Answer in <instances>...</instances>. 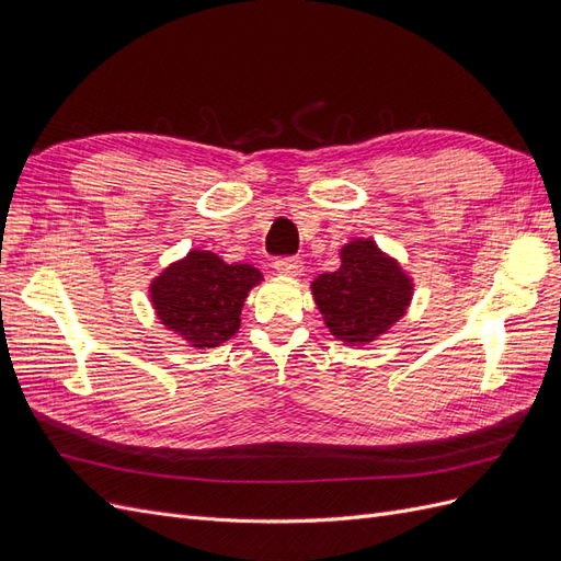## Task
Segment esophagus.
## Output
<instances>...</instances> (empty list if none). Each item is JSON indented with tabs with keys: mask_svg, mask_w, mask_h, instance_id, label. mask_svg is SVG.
Segmentation results:
<instances>
[{
	"mask_svg": "<svg viewBox=\"0 0 561 561\" xmlns=\"http://www.w3.org/2000/svg\"><path fill=\"white\" fill-rule=\"evenodd\" d=\"M274 268L283 276H299L304 271V262L299 257H278L274 262Z\"/></svg>",
	"mask_w": 561,
	"mask_h": 561,
	"instance_id": "1",
	"label": "esophagus"
}]
</instances>
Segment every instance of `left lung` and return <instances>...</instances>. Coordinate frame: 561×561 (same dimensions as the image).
<instances>
[{
	"label": "left lung",
	"mask_w": 561,
	"mask_h": 561,
	"mask_svg": "<svg viewBox=\"0 0 561 561\" xmlns=\"http://www.w3.org/2000/svg\"><path fill=\"white\" fill-rule=\"evenodd\" d=\"M316 304L330 332L348 344L371 342L404 313L412 280L371 241L342 250V266L313 280Z\"/></svg>",
	"instance_id": "1"
}]
</instances>
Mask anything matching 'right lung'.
Instances as JSON below:
<instances>
[{"instance_id":"right-lung-1","label":"right lung","mask_w":561,"mask_h":561,"mask_svg":"<svg viewBox=\"0 0 561 561\" xmlns=\"http://www.w3.org/2000/svg\"><path fill=\"white\" fill-rule=\"evenodd\" d=\"M262 274L250 264H225L215 252L192 250L151 285V301L168 330L196 348L227 342L241 325V309Z\"/></svg>"}]
</instances>
